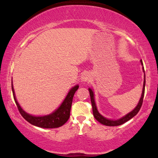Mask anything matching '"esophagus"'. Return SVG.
Segmentation results:
<instances>
[{"label": "esophagus", "instance_id": "1", "mask_svg": "<svg viewBox=\"0 0 158 158\" xmlns=\"http://www.w3.org/2000/svg\"><path fill=\"white\" fill-rule=\"evenodd\" d=\"M90 80V75L88 73H84L81 77V81L83 83H85V82L89 81Z\"/></svg>", "mask_w": 158, "mask_h": 158}]
</instances>
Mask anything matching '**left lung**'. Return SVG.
I'll list each match as a JSON object with an SVG mask.
<instances>
[{
	"label": "left lung",
	"mask_w": 158,
	"mask_h": 158,
	"mask_svg": "<svg viewBox=\"0 0 158 158\" xmlns=\"http://www.w3.org/2000/svg\"><path fill=\"white\" fill-rule=\"evenodd\" d=\"M140 62H141V64L142 66V70H143V72H144V83H143V88H142L141 97H140V99L139 102H138V104L137 105V106H136L132 111H130L128 114H127L126 115L123 116L122 117L117 118V119H110V118H106L103 115H101V114L99 113V111H98V109H97L96 101H95V94H94V90H93L91 88H88V90H89V93H90V101H91L92 108H93V114H94L95 118H96L98 122H100L101 124L106 125V126H110V127L119 126V125H122L123 124H124L125 122H128L129 120H130L131 118H132L134 117V116L137 115L138 112H139L140 108L142 106V102H143V98L144 95V88H145V74H144L143 63H142V60H140Z\"/></svg>",
	"instance_id": "8db88e82"
}]
</instances>
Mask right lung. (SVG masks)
I'll return each instance as SVG.
<instances>
[{
	"instance_id": "obj_1",
	"label": "right lung",
	"mask_w": 158,
	"mask_h": 158,
	"mask_svg": "<svg viewBox=\"0 0 158 158\" xmlns=\"http://www.w3.org/2000/svg\"><path fill=\"white\" fill-rule=\"evenodd\" d=\"M11 88L14 101L16 102V104L21 116L32 125L41 127V128L52 129L57 128V127L62 126L69 119L73 96H74V94L76 92V90L78 89L79 85H75L69 90L65 98L64 99V101H62V103L57 109L55 110L52 113L44 116H34L26 112L21 107V106L19 105V103L16 100L14 85H13V82H11Z\"/></svg>"
}]
</instances>
